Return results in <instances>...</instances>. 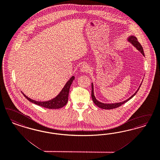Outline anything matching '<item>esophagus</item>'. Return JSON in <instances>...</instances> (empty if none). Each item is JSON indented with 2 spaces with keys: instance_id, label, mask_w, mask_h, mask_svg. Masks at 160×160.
<instances>
[{
  "instance_id": "1",
  "label": "esophagus",
  "mask_w": 160,
  "mask_h": 160,
  "mask_svg": "<svg viewBox=\"0 0 160 160\" xmlns=\"http://www.w3.org/2000/svg\"><path fill=\"white\" fill-rule=\"evenodd\" d=\"M80 70L82 72H88L90 70V67L87 64H83L81 66Z\"/></svg>"
}]
</instances>
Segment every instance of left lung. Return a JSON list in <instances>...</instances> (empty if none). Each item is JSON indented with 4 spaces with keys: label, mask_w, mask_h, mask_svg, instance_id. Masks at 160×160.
<instances>
[{
    "label": "left lung",
    "mask_w": 160,
    "mask_h": 160,
    "mask_svg": "<svg viewBox=\"0 0 160 160\" xmlns=\"http://www.w3.org/2000/svg\"><path fill=\"white\" fill-rule=\"evenodd\" d=\"M128 42H131L138 51H139L143 56H145L144 52H143V48H142V45H141V44L138 42V39L137 38L131 35V36L128 37ZM142 83H141L140 86H139L138 90L136 91V92L133 94V95H132L129 99H128L123 101V102H119V103H102V102H100L98 101V100L96 99L95 96H94V95L93 84V83H92V100L93 101L94 103L96 105V106H98L100 108H102V109H115V108L119 107L120 106H121L122 105H123L125 103L127 102L128 100H129L131 99H132V98L137 93V92H138L139 89V88L141 87V86L142 84Z\"/></svg>",
    "instance_id": "obj_1"
}]
</instances>
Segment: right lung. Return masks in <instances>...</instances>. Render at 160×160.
Returning <instances> with one entry per match:
<instances>
[{
    "instance_id": "add662e5",
    "label": "right lung",
    "mask_w": 160,
    "mask_h": 160,
    "mask_svg": "<svg viewBox=\"0 0 160 160\" xmlns=\"http://www.w3.org/2000/svg\"><path fill=\"white\" fill-rule=\"evenodd\" d=\"M74 78H75L74 76H72L65 84L64 87L62 89L60 93L58 94L54 99L48 100V101H45V102L36 101V100L30 99L23 92H21L23 94V95L29 102L33 103L34 104H36L48 109H60L62 108L63 106H64L67 103L70 88L72 83V81L74 80Z\"/></svg>"
}]
</instances>
